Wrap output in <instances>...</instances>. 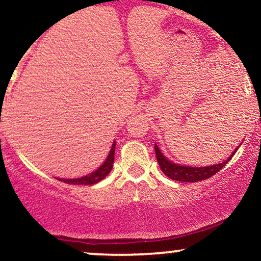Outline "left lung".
I'll list each match as a JSON object with an SVG mask.
<instances>
[{"label": "left lung", "instance_id": "obj_1", "mask_svg": "<svg viewBox=\"0 0 261 261\" xmlns=\"http://www.w3.org/2000/svg\"><path fill=\"white\" fill-rule=\"evenodd\" d=\"M239 146L232 152V154H230L226 161L222 162V163L214 164V166H207V167H190V166H182V164L174 163V162L169 161L166 155L162 153V151L160 149V147H158L157 143H154V152H155V157H157V162L158 164H160L162 172L168 176V178L176 181L195 182V181H201V180H205V179L211 178L212 175H215L217 172H220V170L222 169L227 163H228V161H230V158L234 155L236 152L238 151Z\"/></svg>", "mask_w": 261, "mask_h": 261}]
</instances>
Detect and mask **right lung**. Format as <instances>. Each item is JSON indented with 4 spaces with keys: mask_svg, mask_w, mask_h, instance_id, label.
Returning a JSON list of instances; mask_svg holds the SVG:
<instances>
[{
    "mask_svg": "<svg viewBox=\"0 0 261 261\" xmlns=\"http://www.w3.org/2000/svg\"><path fill=\"white\" fill-rule=\"evenodd\" d=\"M115 145L116 142L114 141L112 148H110L109 154L107 155L106 161L101 164L100 167H98V169H95L94 172L89 173V174L81 176V178H74V179H61L56 178L60 181H64L66 184H72V185H94L100 180H103L106 176L109 174L110 170L113 168L114 164V153H115Z\"/></svg>",
    "mask_w": 261,
    "mask_h": 261,
    "instance_id": "add662e5",
    "label": "right lung"
}]
</instances>
